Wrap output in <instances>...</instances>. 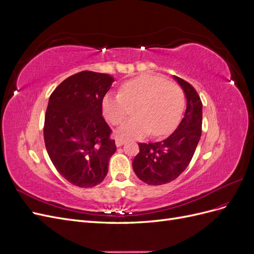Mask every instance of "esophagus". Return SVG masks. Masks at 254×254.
Listing matches in <instances>:
<instances>
[{"instance_id": "obj_1", "label": "esophagus", "mask_w": 254, "mask_h": 254, "mask_svg": "<svg viewBox=\"0 0 254 254\" xmlns=\"http://www.w3.org/2000/svg\"><path fill=\"white\" fill-rule=\"evenodd\" d=\"M124 143H125V140L121 139V137H117V140H115V144H117L118 147H120V146H122Z\"/></svg>"}]
</instances>
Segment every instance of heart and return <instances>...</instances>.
Returning <instances> with one entry per match:
<instances>
[{"instance_id": "b5f03b06", "label": "heart", "mask_w": 254, "mask_h": 254, "mask_svg": "<svg viewBox=\"0 0 254 254\" xmlns=\"http://www.w3.org/2000/svg\"><path fill=\"white\" fill-rule=\"evenodd\" d=\"M136 117L125 123L118 136L135 139L148 134L163 136L178 126L187 106V98L178 84L160 76L144 74L125 81L120 93H108L103 98L105 118L113 125H121L134 107Z\"/></svg>"}]
</instances>
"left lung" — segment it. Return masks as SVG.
I'll use <instances>...</instances> for the list:
<instances>
[{
    "label": "left lung",
    "instance_id": "1",
    "mask_svg": "<svg viewBox=\"0 0 254 254\" xmlns=\"http://www.w3.org/2000/svg\"><path fill=\"white\" fill-rule=\"evenodd\" d=\"M174 77L187 96L184 118L165 140L139 143L140 152L132 162L135 175L149 186H161L178 178L190 164L201 136V99L189 82L177 76Z\"/></svg>",
    "mask_w": 254,
    "mask_h": 254
}]
</instances>
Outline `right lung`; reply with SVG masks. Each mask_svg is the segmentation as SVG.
Wrapping results in <instances>:
<instances>
[{"mask_svg":"<svg viewBox=\"0 0 254 254\" xmlns=\"http://www.w3.org/2000/svg\"><path fill=\"white\" fill-rule=\"evenodd\" d=\"M108 74L82 71L53 91L44 119V143L58 173L73 186L93 188L108 173L117 150L102 103L112 86Z\"/></svg>","mask_w":254,"mask_h":254,"instance_id":"right-lung-1","label":"right lung"}]
</instances>
